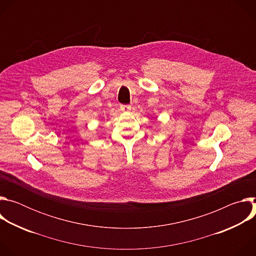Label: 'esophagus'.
<instances>
[{
    "mask_svg": "<svg viewBox=\"0 0 256 256\" xmlns=\"http://www.w3.org/2000/svg\"><path fill=\"white\" fill-rule=\"evenodd\" d=\"M120 110L122 112H128L132 110V106L130 105H120Z\"/></svg>",
    "mask_w": 256,
    "mask_h": 256,
    "instance_id": "esophagus-1",
    "label": "esophagus"
}]
</instances>
